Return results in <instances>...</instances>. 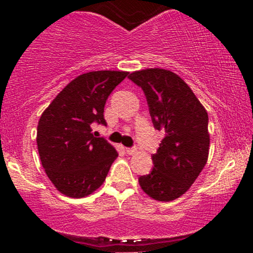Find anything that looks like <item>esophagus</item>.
Returning <instances> with one entry per match:
<instances>
[{"instance_id": "esophagus-1", "label": "esophagus", "mask_w": 253, "mask_h": 253, "mask_svg": "<svg viewBox=\"0 0 253 253\" xmlns=\"http://www.w3.org/2000/svg\"><path fill=\"white\" fill-rule=\"evenodd\" d=\"M126 152L128 153V155H135V153L138 152V147H127Z\"/></svg>"}]
</instances>
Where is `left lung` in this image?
Segmentation results:
<instances>
[{"label": "left lung", "mask_w": 253, "mask_h": 253, "mask_svg": "<svg viewBox=\"0 0 253 253\" xmlns=\"http://www.w3.org/2000/svg\"><path fill=\"white\" fill-rule=\"evenodd\" d=\"M128 78L143 89L155 128L165 133L152 155V171L139 177V184L157 201H172L189 189L207 163L208 114L173 72L146 69L132 72Z\"/></svg>", "instance_id": "left-lung-1"}]
</instances>
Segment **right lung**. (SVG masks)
Instances as JSON below:
<instances>
[{
  "label": "right lung",
  "mask_w": 253,
  "mask_h": 253,
  "mask_svg": "<svg viewBox=\"0 0 253 253\" xmlns=\"http://www.w3.org/2000/svg\"><path fill=\"white\" fill-rule=\"evenodd\" d=\"M125 71H92L71 81L38 124L37 144L46 175L60 193L80 199L102 185L118 152L92 134L94 124L107 126L104 104Z\"/></svg>",
  "instance_id": "1"
}]
</instances>
